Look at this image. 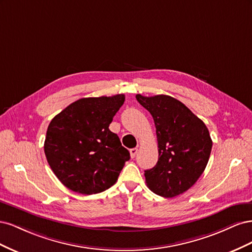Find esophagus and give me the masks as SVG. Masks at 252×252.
<instances>
[{
    "instance_id": "34e87169",
    "label": "esophagus",
    "mask_w": 252,
    "mask_h": 252,
    "mask_svg": "<svg viewBox=\"0 0 252 252\" xmlns=\"http://www.w3.org/2000/svg\"><path fill=\"white\" fill-rule=\"evenodd\" d=\"M136 154H138V148H132V149H130V157H131L132 158L136 156Z\"/></svg>"
}]
</instances>
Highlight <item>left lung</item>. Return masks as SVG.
<instances>
[{
  "mask_svg": "<svg viewBox=\"0 0 252 252\" xmlns=\"http://www.w3.org/2000/svg\"><path fill=\"white\" fill-rule=\"evenodd\" d=\"M154 118L158 159L145 170L152 192L174 197L192 187L207 166L212 141L204 122L177 98L158 94L135 95Z\"/></svg>",
  "mask_w": 252,
  "mask_h": 252,
  "instance_id": "1",
  "label": "left lung"
}]
</instances>
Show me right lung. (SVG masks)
Instances as JSON below:
<instances>
[{"label":"right lung","mask_w":252,"mask_h":252,"mask_svg":"<svg viewBox=\"0 0 252 252\" xmlns=\"http://www.w3.org/2000/svg\"><path fill=\"white\" fill-rule=\"evenodd\" d=\"M124 101V94L83 97L51 120L45 156L68 189L88 195L116 184L130 154L109 125Z\"/></svg>","instance_id":"right-lung-1"}]
</instances>
